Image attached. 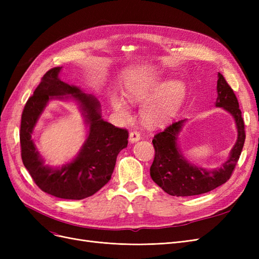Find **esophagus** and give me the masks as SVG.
<instances>
[{"instance_id": "esophagus-1", "label": "esophagus", "mask_w": 259, "mask_h": 259, "mask_svg": "<svg viewBox=\"0 0 259 259\" xmlns=\"http://www.w3.org/2000/svg\"><path fill=\"white\" fill-rule=\"evenodd\" d=\"M138 140H140V134L138 132H131L130 133V142L132 144H134L136 142H138Z\"/></svg>"}]
</instances>
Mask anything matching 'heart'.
<instances>
[{"label": "heart", "instance_id": "1", "mask_svg": "<svg viewBox=\"0 0 259 259\" xmlns=\"http://www.w3.org/2000/svg\"><path fill=\"white\" fill-rule=\"evenodd\" d=\"M186 95L187 88L182 81H170L163 85L156 79H140L130 83L125 90V96L132 105H140L150 96L153 97L147 99L140 108V117L148 126H158L170 120L182 106ZM111 105L122 120L131 119V108L122 98L112 97Z\"/></svg>", "mask_w": 259, "mask_h": 259}]
</instances>
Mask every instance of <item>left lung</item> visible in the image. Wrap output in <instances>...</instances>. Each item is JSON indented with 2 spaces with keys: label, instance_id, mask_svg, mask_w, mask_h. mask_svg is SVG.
Wrapping results in <instances>:
<instances>
[{
  "label": "left lung",
  "instance_id": "1",
  "mask_svg": "<svg viewBox=\"0 0 259 259\" xmlns=\"http://www.w3.org/2000/svg\"><path fill=\"white\" fill-rule=\"evenodd\" d=\"M217 93L216 107H222L228 111L236 120L238 128L237 143L232 148L229 159L221 167L206 170L192 165L184 158L178 148L177 139L185 120L173 122L153 137L155 154L150 175L153 182L170 195L189 197L214 190L231 177L237 165L245 142L244 121L236 94L221 73H218Z\"/></svg>",
  "mask_w": 259,
  "mask_h": 259
}]
</instances>
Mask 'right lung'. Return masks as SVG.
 Masks as SVG:
<instances>
[{
	"instance_id": "obj_1",
	"label": "right lung",
	"mask_w": 259,
	"mask_h": 259,
	"mask_svg": "<svg viewBox=\"0 0 259 259\" xmlns=\"http://www.w3.org/2000/svg\"><path fill=\"white\" fill-rule=\"evenodd\" d=\"M61 67L52 68L41 79L21 114V159L35 185L56 198L82 200L95 194L111 178L116 156L128 143L127 130L115 127L101 119L99 101L79 88L59 79ZM72 96L80 103L90 132L80 153L60 169L44 165L33 144L32 133L48 100L54 97Z\"/></svg>"
}]
</instances>
